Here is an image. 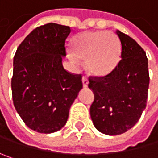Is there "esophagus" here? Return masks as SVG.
<instances>
[{"instance_id":"34e87169","label":"esophagus","mask_w":158,"mask_h":158,"mask_svg":"<svg viewBox=\"0 0 158 158\" xmlns=\"http://www.w3.org/2000/svg\"><path fill=\"white\" fill-rule=\"evenodd\" d=\"M82 84H83V87L84 88H87L88 85H89V80L86 77H82Z\"/></svg>"}]
</instances>
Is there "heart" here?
<instances>
[{"label":"heart","mask_w":158,"mask_h":158,"mask_svg":"<svg viewBox=\"0 0 158 158\" xmlns=\"http://www.w3.org/2000/svg\"><path fill=\"white\" fill-rule=\"evenodd\" d=\"M121 42L119 37L108 31H87L72 40L71 60L79 65L86 61L87 72L94 77L110 74L121 59Z\"/></svg>","instance_id":"b5f03b06"}]
</instances>
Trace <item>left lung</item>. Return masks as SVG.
I'll use <instances>...</instances> for the list:
<instances>
[{
    "mask_svg": "<svg viewBox=\"0 0 158 158\" xmlns=\"http://www.w3.org/2000/svg\"><path fill=\"white\" fill-rule=\"evenodd\" d=\"M121 41V60L107 76L89 77V88L94 101L90 117L96 129L117 135L131 129L146 107L149 87L148 62L145 52L129 35L116 31Z\"/></svg>",
    "mask_w": 158,
    "mask_h": 158,
    "instance_id": "obj_1",
    "label": "left lung"
}]
</instances>
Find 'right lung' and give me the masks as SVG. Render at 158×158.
Masks as SVG:
<instances>
[{
  "label": "right lung",
  "mask_w": 158,
  "mask_h": 158,
  "mask_svg": "<svg viewBox=\"0 0 158 158\" xmlns=\"http://www.w3.org/2000/svg\"><path fill=\"white\" fill-rule=\"evenodd\" d=\"M69 26L49 23L34 29L14 57L12 94L16 111L32 130L51 134L67 123L82 89L81 75L68 72L62 58Z\"/></svg>",
  "instance_id": "obj_1"
}]
</instances>
